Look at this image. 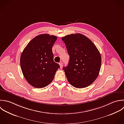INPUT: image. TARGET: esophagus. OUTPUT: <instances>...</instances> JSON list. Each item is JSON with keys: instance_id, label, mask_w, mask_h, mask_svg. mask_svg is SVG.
<instances>
[{"instance_id": "esophagus-1", "label": "esophagus", "mask_w": 124, "mask_h": 124, "mask_svg": "<svg viewBox=\"0 0 124 124\" xmlns=\"http://www.w3.org/2000/svg\"><path fill=\"white\" fill-rule=\"evenodd\" d=\"M59 65H60V68H62V67H63V63H62V62H60V63H59Z\"/></svg>"}]
</instances>
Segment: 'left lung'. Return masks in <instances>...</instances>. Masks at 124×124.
I'll return each instance as SVG.
<instances>
[{"mask_svg": "<svg viewBox=\"0 0 124 124\" xmlns=\"http://www.w3.org/2000/svg\"><path fill=\"white\" fill-rule=\"evenodd\" d=\"M62 40L70 55L68 66L63 68L68 82L78 88L90 85L97 78L101 70L99 51L89 39L80 33L68 35Z\"/></svg>", "mask_w": 124, "mask_h": 124, "instance_id": "1", "label": "left lung"}]
</instances>
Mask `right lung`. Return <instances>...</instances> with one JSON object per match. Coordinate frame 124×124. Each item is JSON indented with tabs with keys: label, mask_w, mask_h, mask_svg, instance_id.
Listing matches in <instances>:
<instances>
[{
	"label": "right lung",
	"mask_w": 124,
	"mask_h": 124,
	"mask_svg": "<svg viewBox=\"0 0 124 124\" xmlns=\"http://www.w3.org/2000/svg\"><path fill=\"white\" fill-rule=\"evenodd\" d=\"M57 37L40 34L33 39L23 50L20 65L24 77L32 86L41 88L49 85L60 68L54 61L53 46Z\"/></svg>",
	"instance_id": "1"
}]
</instances>
